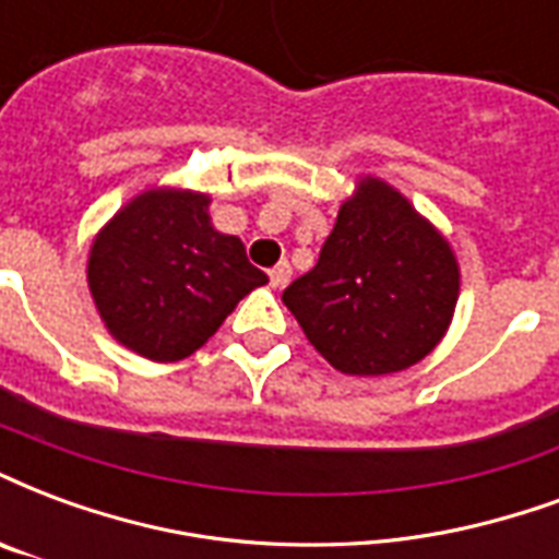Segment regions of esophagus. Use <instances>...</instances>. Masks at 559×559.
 Returning a JSON list of instances; mask_svg holds the SVG:
<instances>
[{
    "mask_svg": "<svg viewBox=\"0 0 559 559\" xmlns=\"http://www.w3.org/2000/svg\"><path fill=\"white\" fill-rule=\"evenodd\" d=\"M290 275H293V269H290V263H287V260H281L278 266H272L269 269V281H272V287H287V281H290Z\"/></svg>",
    "mask_w": 559,
    "mask_h": 559,
    "instance_id": "obj_1",
    "label": "esophagus"
}]
</instances>
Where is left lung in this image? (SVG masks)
<instances>
[{
  "mask_svg": "<svg viewBox=\"0 0 559 559\" xmlns=\"http://www.w3.org/2000/svg\"><path fill=\"white\" fill-rule=\"evenodd\" d=\"M281 299L334 370L396 373L448 332L459 266L448 239L406 198L367 177L341 206L317 266Z\"/></svg>",
  "mask_w": 559,
  "mask_h": 559,
  "instance_id": "8db88e82",
  "label": "left lung"
}]
</instances>
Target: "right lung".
Listing matches in <instances>:
<instances>
[{
  "mask_svg": "<svg viewBox=\"0 0 559 559\" xmlns=\"http://www.w3.org/2000/svg\"><path fill=\"white\" fill-rule=\"evenodd\" d=\"M210 198L151 189L94 239L88 287L106 329L151 361L201 349L242 296L266 284L237 237L210 225Z\"/></svg>",
  "mask_w": 559,
  "mask_h": 559,
  "instance_id": "obj_1",
  "label": "right lung"
}]
</instances>
